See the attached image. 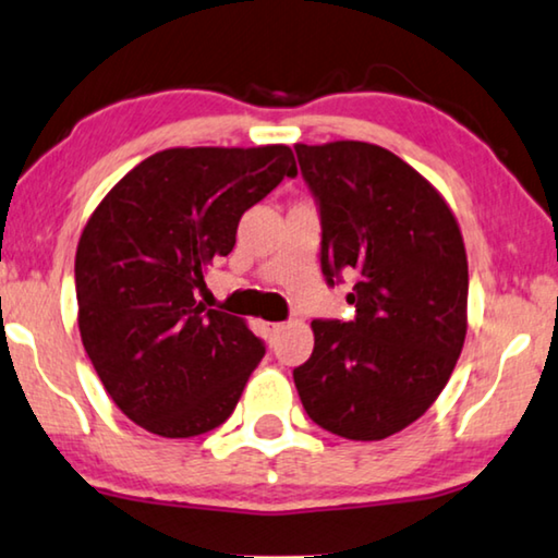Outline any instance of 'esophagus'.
Wrapping results in <instances>:
<instances>
[{
	"mask_svg": "<svg viewBox=\"0 0 558 558\" xmlns=\"http://www.w3.org/2000/svg\"><path fill=\"white\" fill-rule=\"evenodd\" d=\"M263 328H265V333H268V336H276V333L282 331V324H263Z\"/></svg>",
	"mask_w": 558,
	"mask_h": 558,
	"instance_id": "34e87169",
	"label": "esophagus"
}]
</instances>
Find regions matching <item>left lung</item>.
<instances>
[{"mask_svg":"<svg viewBox=\"0 0 558 558\" xmlns=\"http://www.w3.org/2000/svg\"><path fill=\"white\" fill-rule=\"evenodd\" d=\"M320 215V270L351 280L354 320H313L293 368L303 410L347 439L410 427L445 389L468 331V255L439 192L364 141L295 144Z\"/></svg>","mask_w":558,"mask_h":558,"instance_id":"left-lung-1","label":"left lung"}]
</instances>
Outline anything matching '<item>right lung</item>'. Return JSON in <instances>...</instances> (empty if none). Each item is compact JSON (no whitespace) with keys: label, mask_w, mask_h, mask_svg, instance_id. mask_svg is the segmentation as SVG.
Wrapping results in <instances>:
<instances>
[{"label":"right lung","mask_w":558,"mask_h":558,"mask_svg":"<svg viewBox=\"0 0 558 558\" xmlns=\"http://www.w3.org/2000/svg\"><path fill=\"white\" fill-rule=\"evenodd\" d=\"M288 146L167 148L93 211L75 253L77 326L116 407L161 437L222 425L265 343L204 308V272L234 247L240 217L295 177Z\"/></svg>","instance_id":"1"}]
</instances>
